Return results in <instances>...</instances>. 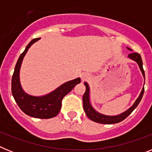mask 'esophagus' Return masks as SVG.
Wrapping results in <instances>:
<instances>
[{
    "mask_svg": "<svg viewBox=\"0 0 152 152\" xmlns=\"http://www.w3.org/2000/svg\"><path fill=\"white\" fill-rule=\"evenodd\" d=\"M80 78H81L82 81H85V80L90 78V75L88 73H83L82 75H80Z\"/></svg>",
    "mask_w": 152,
    "mask_h": 152,
    "instance_id": "obj_1",
    "label": "esophagus"
}]
</instances>
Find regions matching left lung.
Wrapping results in <instances>:
<instances>
[{
  "label": "left lung",
  "mask_w": 152,
  "mask_h": 152,
  "mask_svg": "<svg viewBox=\"0 0 152 152\" xmlns=\"http://www.w3.org/2000/svg\"><path fill=\"white\" fill-rule=\"evenodd\" d=\"M127 49L130 51H132L131 49L128 48ZM129 58L133 60L137 64H139V68H140L141 72H142V75L145 78V72L142 67V60L141 56L139 53L136 52H132L128 56ZM84 85L86 87V91L84 93V96H83V107H84V110L85 111V113L90 119H91L92 121L96 122L98 123H101V124H114V123H118L119 122L123 121L126 119L129 115L131 114V113L135 110L137 107V106L139 105V103H140L141 100H142V96L144 94V87L142 88V91H141L140 94H139V97L137 98V100H135V103H133V105L130 108H129L125 112L116 115V116H107L104 114L100 113L97 111L95 110L94 108L91 105V101H90V88L89 85L87 82H84Z\"/></svg>",
  "instance_id": "obj_1"
}]
</instances>
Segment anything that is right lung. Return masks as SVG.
Listing matches in <instances>:
<instances>
[{"label": "right lung", "instance_id": "right-lung-1", "mask_svg": "<svg viewBox=\"0 0 152 152\" xmlns=\"http://www.w3.org/2000/svg\"><path fill=\"white\" fill-rule=\"evenodd\" d=\"M39 39L36 38L32 40L19 57L12 77L11 91L16 103L24 113L34 118L49 119L55 117L58 114L61 110L63 97L68 94L76 84L80 83V78L77 77L72 80L67 81L51 93L43 96H32L26 94L21 87L20 70L24 56H26L28 49L33 43L39 40Z\"/></svg>", "mask_w": 152, "mask_h": 152}]
</instances>
